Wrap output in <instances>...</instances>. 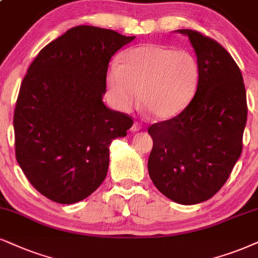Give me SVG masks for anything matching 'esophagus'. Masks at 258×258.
Masks as SVG:
<instances>
[{"instance_id":"obj_1","label":"esophagus","mask_w":258,"mask_h":258,"mask_svg":"<svg viewBox=\"0 0 258 258\" xmlns=\"http://www.w3.org/2000/svg\"><path fill=\"white\" fill-rule=\"evenodd\" d=\"M140 130H142V125H140L139 122H133V125H132V127H131V131L132 132H138V131H140Z\"/></svg>"}]
</instances>
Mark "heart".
Listing matches in <instances>:
<instances>
[{
	"label": "heart",
	"instance_id": "b5f03b06",
	"mask_svg": "<svg viewBox=\"0 0 258 258\" xmlns=\"http://www.w3.org/2000/svg\"><path fill=\"white\" fill-rule=\"evenodd\" d=\"M199 63L190 52L149 44L123 52L119 65L107 71L112 105L128 112L140 101L155 118L169 120L183 112L193 99Z\"/></svg>",
	"mask_w": 258,
	"mask_h": 258
}]
</instances>
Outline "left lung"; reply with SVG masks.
Wrapping results in <instances>:
<instances>
[{"label":"left lung","mask_w":258,"mask_h":258,"mask_svg":"<svg viewBox=\"0 0 258 258\" xmlns=\"http://www.w3.org/2000/svg\"><path fill=\"white\" fill-rule=\"evenodd\" d=\"M199 63L197 93L183 112L153 123L148 169L163 195L182 205L211 199L225 184L243 149L247 106L243 76L219 42L193 29Z\"/></svg>","instance_id":"1"}]
</instances>
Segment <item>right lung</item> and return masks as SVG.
Masks as SVG:
<instances>
[{
    "instance_id": "right-lung-1",
    "label": "right lung",
    "mask_w": 258,
    "mask_h": 258,
    "mask_svg": "<svg viewBox=\"0 0 258 258\" xmlns=\"http://www.w3.org/2000/svg\"><path fill=\"white\" fill-rule=\"evenodd\" d=\"M136 37L76 26L29 65L14 110L15 156L39 193L58 204L89 197L106 178L109 145L133 120L106 107L110 58Z\"/></svg>"
}]
</instances>
